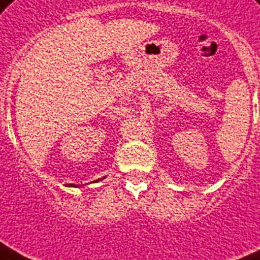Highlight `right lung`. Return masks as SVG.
I'll list each match as a JSON object with an SVG mask.
<instances>
[{
  "label": "right lung",
  "instance_id": "obj_1",
  "mask_svg": "<svg viewBox=\"0 0 260 260\" xmlns=\"http://www.w3.org/2000/svg\"><path fill=\"white\" fill-rule=\"evenodd\" d=\"M99 180H101V178H99ZM67 187H76V185H75V184H67Z\"/></svg>",
  "mask_w": 260,
  "mask_h": 260
}]
</instances>
